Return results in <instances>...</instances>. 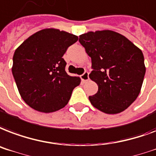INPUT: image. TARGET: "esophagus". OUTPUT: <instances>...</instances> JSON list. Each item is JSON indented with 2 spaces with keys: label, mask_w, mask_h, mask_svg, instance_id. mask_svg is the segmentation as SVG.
Wrapping results in <instances>:
<instances>
[{
  "label": "esophagus",
  "mask_w": 156,
  "mask_h": 156,
  "mask_svg": "<svg viewBox=\"0 0 156 156\" xmlns=\"http://www.w3.org/2000/svg\"><path fill=\"white\" fill-rule=\"evenodd\" d=\"M81 78H82V80H83V82H86V81L88 80L89 79L88 72H85L83 74H82V75H81Z\"/></svg>",
  "instance_id": "34e87169"
}]
</instances>
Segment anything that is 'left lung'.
Instances as JSON below:
<instances>
[{"label":"left lung","instance_id":"8db88e82","mask_svg":"<svg viewBox=\"0 0 156 156\" xmlns=\"http://www.w3.org/2000/svg\"><path fill=\"white\" fill-rule=\"evenodd\" d=\"M79 42L91 58L89 78L98 86L97 93L89 97L91 104L109 115L124 111L137 98L144 80L141 50L112 30L83 33Z\"/></svg>","mask_w":156,"mask_h":156}]
</instances>
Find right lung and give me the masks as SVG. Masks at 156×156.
Masks as SVG:
<instances>
[{
  "label": "right lung",
  "mask_w": 156,
  "mask_h": 156,
  "mask_svg": "<svg viewBox=\"0 0 156 156\" xmlns=\"http://www.w3.org/2000/svg\"><path fill=\"white\" fill-rule=\"evenodd\" d=\"M78 40V36L65 31L45 28L15 50L12 73L22 99L33 110L51 113L68 104L81 78L66 73L62 57Z\"/></svg>",
  "instance_id": "1"
}]
</instances>
